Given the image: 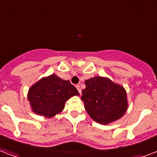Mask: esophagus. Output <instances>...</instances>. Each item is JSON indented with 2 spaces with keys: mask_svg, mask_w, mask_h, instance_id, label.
Segmentation results:
<instances>
[{
  "mask_svg": "<svg viewBox=\"0 0 157 157\" xmlns=\"http://www.w3.org/2000/svg\"><path fill=\"white\" fill-rule=\"evenodd\" d=\"M76 89L78 90L80 94H81V86H80V85H77V86H76Z\"/></svg>",
  "mask_w": 157,
  "mask_h": 157,
  "instance_id": "34e87169",
  "label": "esophagus"
}]
</instances>
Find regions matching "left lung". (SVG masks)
I'll list each match as a JSON object with an SVG mask.
<instances>
[{"instance_id": "obj_1", "label": "left lung", "mask_w": 157, "mask_h": 157, "mask_svg": "<svg viewBox=\"0 0 157 157\" xmlns=\"http://www.w3.org/2000/svg\"><path fill=\"white\" fill-rule=\"evenodd\" d=\"M85 84L81 100L94 121L107 124L124 116L128 108V100L123 86L103 76L88 79Z\"/></svg>"}]
</instances>
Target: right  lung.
<instances>
[{"instance_id":"add662e5","label":"right lung","mask_w":157,"mask_h":157,"mask_svg":"<svg viewBox=\"0 0 157 157\" xmlns=\"http://www.w3.org/2000/svg\"><path fill=\"white\" fill-rule=\"evenodd\" d=\"M75 95H79V92L70 81L52 74L40 79L31 86L28 100L34 113L51 118L60 113L65 103Z\"/></svg>"}]
</instances>
